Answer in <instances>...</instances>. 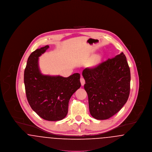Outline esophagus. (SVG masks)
<instances>
[{
  "label": "esophagus",
  "mask_w": 152,
  "mask_h": 152,
  "mask_svg": "<svg viewBox=\"0 0 152 152\" xmlns=\"http://www.w3.org/2000/svg\"><path fill=\"white\" fill-rule=\"evenodd\" d=\"M80 82H81V86H84V85L86 81H85V79L83 77H81V78H80Z\"/></svg>",
  "instance_id": "obj_1"
}]
</instances>
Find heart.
<instances>
[{"instance_id":"obj_1","label":"heart","mask_w":152,"mask_h":152,"mask_svg":"<svg viewBox=\"0 0 152 152\" xmlns=\"http://www.w3.org/2000/svg\"><path fill=\"white\" fill-rule=\"evenodd\" d=\"M99 56H97V58H96V60H99Z\"/></svg>"}]
</instances>
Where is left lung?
I'll list each match as a JSON object with an SVG mask.
<instances>
[{"mask_svg": "<svg viewBox=\"0 0 152 152\" xmlns=\"http://www.w3.org/2000/svg\"><path fill=\"white\" fill-rule=\"evenodd\" d=\"M88 96L89 112L97 120L115 115L126 102L130 93V72L121 52L82 73Z\"/></svg>", "mask_w": 152, "mask_h": 152, "instance_id": "8db88e82", "label": "left lung"}]
</instances>
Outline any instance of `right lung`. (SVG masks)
I'll return each instance as SVG.
<instances>
[{
	"label": "right lung",
	"mask_w": 152,
	"mask_h": 152,
	"mask_svg": "<svg viewBox=\"0 0 152 152\" xmlns=\"http://www.w3.org/2000/svg\"><path fill=\"white\" fill-rule=\"evenodd\" d=\"M48 48L45 45L29 55L24 82L31 108L44 120L55 121L66 116L69 99L81 86L80 75L75 73L68 77L43 75L39 66V57Z\"/></svg>",
	"instance_id": "obj_1"
}]
</instances>
